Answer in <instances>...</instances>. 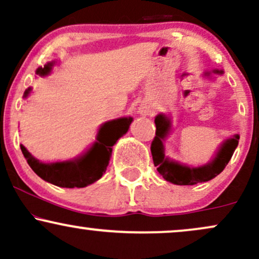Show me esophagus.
Here are the masks:
<instances>
[{"instance_id":"34e87169","label":"esophagus","mask_w":259,"mask_h":259,"mask_svg":"<svg viewBox=\"0 0 259 259\" xmlns=\"http://www.w3.org/2000/svg\"><path fill=\"white\" fill-rule=\"evenodd\" d=\"M140 112L144 113V114H148V113H150V111H148L147 107H145V106H142L141 108H140Z\"/></svg>"}]
</instances>
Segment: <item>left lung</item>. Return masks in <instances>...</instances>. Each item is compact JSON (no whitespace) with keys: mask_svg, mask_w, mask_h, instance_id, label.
I'll use <instances>...</instances> for the list:
<instances>
[{"mask_svg":"<svg viewBox=\"0 0 259 259\" xmlns=\"http://www.w3.org/2000/svg\"><path fill=\"white\" fill-rule=\"evenodd\" d=\"M215 73H222L215 70ZM156 123V136L151 144V153H152L153 164L157 167L158 173L167 181L175 185H196L198 183L212 180L217 175L221 174L227 167L229 160L233 157L235 148L239 145V135H234L233 139H229L222 145L221 150L217 153L215 158L207 165L191 168L187 165L179 164L165 158L163 140L170 130V120L165 115L158 114L154 119Z\"/></svg>","mask_w":259,"mask_h":259,"instance_id":"1","label":"left lung"}]
</instances>
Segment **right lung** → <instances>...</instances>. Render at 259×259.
<instances>
[{
	"label": "right lung",
	"instance_id": "1",
	"mask_svg": "<svg viewBox=\"0 0 259 259\" xmlns=\"http://www.w3.org/2000/svg\"><path fill=\"white\" fill-rule=\"evenodd\" d=\"M51 68L52 64L49 63L44 68H38L36 73L42 76L47 75L51 72ZM30 90L31 89H28L24 92V97L28 96ZM132 121L133 118L130 117L107 121L100 127L97 141L94 146L75 160L42 163L35 159L23 145H20V148L28 164L41 179L59 187H85L99 180L105 173L111 158L113 145L127 132Z\"/></svg>",
	"mask_w": 259,
	"mask_h": 259
}]
</instances>
